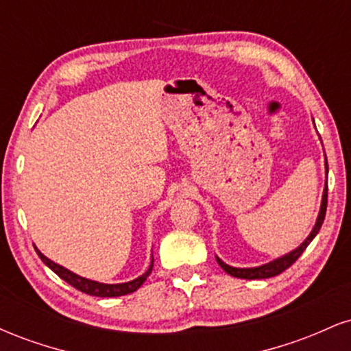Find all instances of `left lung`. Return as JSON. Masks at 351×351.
<instances>
[{
  "label": "left lung",
  "mask_w": 351,
  "mask_h": 351,
  "mask_svg": "<svg viewBox=\"0 0 351 351\" xmlns=\"http://www.w3.org/2000/svg\"><path fill=\"white\" fill-rule=\"evenodd\" d=\"M327 171H328V167H327ZM327 196H328V186H325L324 198H322V208H320V213H318L315 228H313V231L310 232V236L304 241V243L299 245V247L295 249V251L285 254L284 257H279V259L272 261V263H269V264H265V265H261V267H249V269L231 267V265L224 264L223 261L219 259V257H216L217 264H219L221 267H223L228 274H231L232 277H237V279H269V277L279 276L280 272H284L285 269L291 267V265L295 263L297 259H299V257L302 256V252H304L305 249H307V245L312 243L313 237L318 234V231H320L322 224H324L325 213H327V203H328Z\"/></svg>",
  "instance_id": "1"
}]
</instances>
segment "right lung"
I'll return each mask as SVG.
<instances>
[{
	"label": "right lung",
	"instance_id": "add662e5",
	"mask_svg": "<svg viewBox=\"0 0 351 351\" xmlns=\"http://www.w3.org/2000/svg\"><path fill=\"white\" fill-rule=\"evenodd\" d=\"M36 252H38V256L41 257L43 263L46 264L51 271H54L56 274H58L60 279L66 280L67 284H71L72 287L77 289V291L88 293V295H95V297H120V295H127V293L135 292L136 289H138L140 285L147 280V277L150 276L152 269H153V263H152L150 267H148V271L145 272L143 276L136 277L135 280L125 282V284H100V282L88 280V279H84V277L75 276V274H72L71 271H67V269H64L62 265L52 263V261L47 259L46 256H43L38 249H36Z\"/></svg>",
	"mask_w": 351,
	"mask_h": 351
}]
</instances>
